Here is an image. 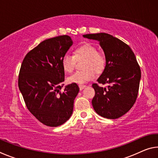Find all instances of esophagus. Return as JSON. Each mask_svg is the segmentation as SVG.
I'll use <instances>...</instances> for the list:
<instances>
[{"label": "esophagus", "mask_w": 158, "mask_h": 158, "mask_svg": "<svg viewBox=\"0 0 158 158\" xmlns=\"http://www.w3.org/2000/svg\"><path fill=\"white\" fill-rule=\"evenodd\" d=\"M79 89L80 90H83L84 89V88L85 87V85H82V84H80V85H79Z\"/></svg>", "instance_id": "obj_1"}]
</instances>
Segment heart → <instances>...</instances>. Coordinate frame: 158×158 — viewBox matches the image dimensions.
<instances>
[{"label": "heart", "instance_id": "b5f03b06", "mask_svg": "<svg viewBox=\"0 0 158 158\" xmlns=\"http://www.w3.org/2000/svg\"><path fill=\"white\" fill-rule=\"evenodd\" d=\"M85 59L81 71H77L68 78L70 84H83L94 78L95 73H101L105 69L106 59L105 53L98 52L94 44L86 43L77 47L74 51V56L65 53L61 59L64 70L72 73L74 70L76 59Z\"/></svg>", "mask_w": 158, "mask_h": 158}]
</instances>
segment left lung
<instances>
[{"instance_id": "1", "label": "left lung", "mask_w": 158, "mask_h": 158, "mask_svg": "<svg viewBox=\"0 0 158 158\" xmlns=\"http://www.w3.org/2000/svg\"><path fill=\"white\" fill-rule=\"evenodd\" d=\"M84 37L100 42L106 56L105 69L92 86L95 94L92 105L96 113L109 119L125 114L137 100L141 79L140 67L127 44L111 35L100 33L84 35Z\"/></svg>"}]
</instances>
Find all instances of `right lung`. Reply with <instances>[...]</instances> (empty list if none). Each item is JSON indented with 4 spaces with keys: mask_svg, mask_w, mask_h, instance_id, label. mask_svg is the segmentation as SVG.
I'll return each instance as SVG.
<instances>
[{
    "mask_svg": "<svg viewBox=\"0 0 158 158\" xmlns=\"http://www.w3.org/2000/svg\"><path fill=\"white\" fill-rule=\"evenodd\" d=\"M73 44L68 35L45 40L21 63L19 89L29 111L47 126L63 125L73 114L79 86L71 84L60 91L65 80L61 59Z\"/></svg>",
    "mask_w": 158,
    "mask_h": 158,
    "instance_id": "1",
    "label": "right lung"
}]
</instances>
